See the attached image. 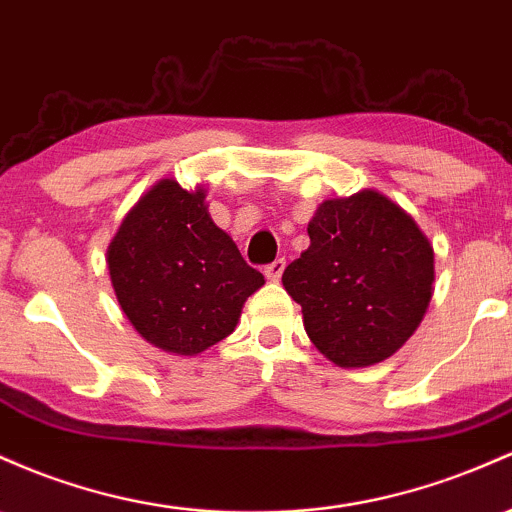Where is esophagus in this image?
<instances>
[{
    "label": "esophagus",
    "instance_id": "obj_1",
    "mask_svg": "<svg viewBox=\"0 0 512 512\" xmlns=\"http://www.w3.org/2000/svg\"><path fill=\"white\" fill-rule=\"evenodd\" d=\"M284 267H286V262L282 260V257H279V260H274V262H269V265L265 267V277L269 279V282H279V279H282Z\"/></svg>",
    "mask_w": 512,
    "mask_h": 512
}]
</instances>
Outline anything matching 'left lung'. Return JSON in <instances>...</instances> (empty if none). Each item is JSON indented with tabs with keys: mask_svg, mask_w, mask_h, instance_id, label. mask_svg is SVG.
I'll return each mask as SVG.
<instances>
[{
	"mask_svg": "<svg viewBox=\"0 0 512 512\" xmlns=\"http://www.w3.org/2000/svg\"><path fill=\"white\" fill-rule=\"evenodd\" d=\"M308 238V250L282 277L308 338L338 367L384 362L428 311L435 282L430 240L374 189L323 201Z\"/></svg>",
	"mask_w": 512,
	"mask_h": 512,
	"instance_id": "8db88e82",
	"label": "left lung"
}]
</instances>
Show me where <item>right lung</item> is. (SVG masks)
Here are the masks:
<instances>
[{
	"mask_svg": "<svg viewBox=\"0 0 512 512\" xmlns=\"http://www.w3.org/2000/svg\"><path fill=\"white\" fill-rule=\"evenodd\" d=\"M111 286L140 338L199 355L228 338L265 277L211 221L206 192L160 179L126 213L106 250Z\"/></svg>",
	"mask_w": 512,
	"mask_h": 512,
	"instance_id": "right-lung-1",
	"label": "right lung"
}]
</instances>
